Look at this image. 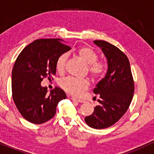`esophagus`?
Masks as SVG:
<instances>
[{"mask_svg": "<svg viewBox=\"0 0 154 154\" xmlns=\"http://www.w3.org/2000/svg\"><path fill=\"white\" fill-rule=\"evenodd\" d=\"M71 100H73V101H76V102H78V103H84V102H85L84 100L79 99V98H77V97H72Z\"/></svg>", "mask_w": 154, "mask_h": 154, "instance_id": "34e87169", "label": "esophagus"}]
</instances>
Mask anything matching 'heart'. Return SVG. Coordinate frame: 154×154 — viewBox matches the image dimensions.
Segmentation results:
<instances>
[{"mask_svg": "<svg viewBox=\"0 0 154 154\" xmlns=\"http://www.w3.org/2000/svg\"><path fill=\"white\" fill-rule=\"evenodd\" d=\"M77 54L85 63L88 64V70L91 76L99 79L106 71V64L103 60H97L95 51L88 46H82L77 50ZM69 57L68 53H63L56 61L57 70L60 73L65 72ZM90 83L87 79H78L72 76L67 77L60 82V86L65 91L74 95H80L89 88Z\"/></svg>", "mask_w": 154, "mask_h": 154, "instance_id": "heart-1", "label": "heart"}]
</instances>
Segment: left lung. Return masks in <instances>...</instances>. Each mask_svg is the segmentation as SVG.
<instances>
[{
    "label": "left lung",
    "mask_w": 154,
    "mask_h": 154,
    "mask_svg": "<svg viewBox=\"0 0 154 154\" xmlns=\"http://www.w3.org/2000/svg\"><path fill=\"white\" fill-rule=\"evenodd\" d=\"M94 43L106 57L108 71L93 91L99 96L100 105L84 120L91 128L101 129L111 127L127 112L132 100L134 85L127 55L107 41L97 40Z\"/></svg>",
    "instance_id": "left-lung-1"
}]
</instances>
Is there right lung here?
<instances>
[{
  "instance_id": "1",
  "label": "right lung",
  "mask_w": 154,
  "mask_h": 154,
  "mask_svg": "<svg viewBox=\"0 0 154 154\" xmlns=\"http://www.w3.org/2000/svg\"><path fill=\"white\" fill-rule=\"evenodd\" d=\"M59 38L37 39L17 57L12 70V97L19 112L30 123L41 124L54 116L59 102L66 98L55 87L48 93L41 86L45 78L53 79L58 57L70 49Z\"/></svg>"
}]
</instances>
